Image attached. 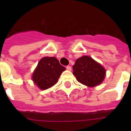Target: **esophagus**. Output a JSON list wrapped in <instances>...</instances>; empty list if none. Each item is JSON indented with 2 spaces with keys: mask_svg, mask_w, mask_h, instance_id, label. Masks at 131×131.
Here are the masks:
<instances>
[{
  "mask_svg": "<svg viewBox=\"0 0 131 131\" xmlns=\"http://www.w3.org/2000/svg\"><path fill=\"white\" fill-rule=\"evenodd\" d=\"M66 69H67V70H68V71H71V66H67Z\"/></svg>",
  "mask_w": 131,
  "mask_h": 131,
  "instance_id": "1",
  "label": "esophagus"
}]
</instances>
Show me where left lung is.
I'll use <instances>...</instances> for the list:
<instances>
[{"instance_id":"8db88e82","label":"left lung","mask_w":131,"mask_h":131,"mask_svg":"<svg viewBox=\"0 0 131 131\" xmlns=\"http://www.w3.org/2000/svg\"><path fill=\"white\" fill-rule=\"evenodd\" d=\"M73 69V73L78 82L89 87L101 84L105 76V69L88 56L77 59Z\"/></svg>"}]
</instances>
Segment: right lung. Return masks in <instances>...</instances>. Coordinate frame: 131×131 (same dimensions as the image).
Returning a JSON list of instances; mask_svg holds the SVG:
<instances>
[{"instance_id": "add662e5", "label": "right lung", "mask_w": 131, "mask_h": 131, "mask_svg": "<svg viewBox=\"0 0 131 131\" xmlns=\"http://www.w3.org/2000/svg\"><path fill=\"white\" fill-rule=\"evenodd\" d=\"M65 69L55 57H44L38 63L32 80L40 89L46 90L56 84L60 74Z\"/></svg>"}]
</instances>
